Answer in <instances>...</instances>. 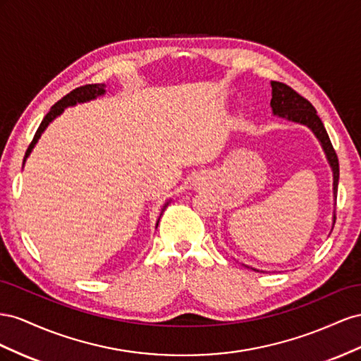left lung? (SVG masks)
<instances>
[{"label":"left lung","mask_w":361,"mask_h":361,"mask_svg":"<svg viewBox=\"0 0 361 361\" xmlns=\"http://www.w3.org/2000/svg\"><path fill=\"white\" fill-rule=\"evenodd\" d=\"M271 86H272L271 107H272L274 115L286 121L301 123V126L310 128L313 135L316 136V139L319 140V143H321L329 168L333 171V197H334V205H336L337 186H338V160L321 118L317 116V113L310 102L300 94H296L292 87H289L284 83H278V81H271ZM334 222H336V214L333 216V226H334ZM251 269L257 271L254 267H251Z\"/></svg>","instance_id":"left-lung-1"}]
</instances>
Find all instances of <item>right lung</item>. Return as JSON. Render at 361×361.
I'll return each instance as SVG.
<instances>
[{
    "instance_id": "1",
    "label": "right lung",
    "mask_w": 361,
    "mask_h": 361,
    "mask_svg": "<svg viewBox=\"0 0 361 361\" xmlns=\"http://www.w3.org/2000/svg\"><path fill=\"white\" fill-rule=\"evenodd\" d=\"M104 94H106V85H86V86H81V87L74 89L72 92H69V94H68L66 97H63L60 101H57L56 104H54L53 107H51V110L47 113V116L44 118V121L40 122V126H39V128H37V131H36V135H35V137H33V142L30 143V147H28V149H27V152H25L24 164H25L27 159L30 157V154H32L33 148L36 147V143L39 142L40 136H42V133L47 130V127L49 126L51 122H53L57 116H60L61 113L65 111L66 107H74V106H77V104H83V102H89V101H92V99H97L98 97H102ZM169 202H171V200L163 204L160 216H159V219H157V222H156V228L159 226V221H160V218H161V214H163L164 209H166L168 205H169Z\"/></svg>"
}]
</instances>
